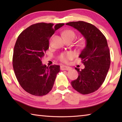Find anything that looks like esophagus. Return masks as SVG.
I'll return each mask as SVG.
<instances>
[{
    "instance_id": "34e87169",
    "label": "esophagus",
    "mask_w": 122,
    "mask_h": 122,
    "mask_svg": "<svg viewBox=\"0 0 122 122\" xmlns=\"http://www.w3.org/2000/svg\"><path fill=\"white\" fill-rule=\"evenodd\" d=\"M61 70H66V71H70V70L71 69V68L70 67H68V66H61Z\"/></svg>"
}]
</instances>
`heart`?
I'll return each instance as SVG.
<instances>
[{
	"instance_id": "heart-1",
	"label": "heart",
	"mask_w": 122,
	"mask_h": 122,
	"mask_svg": "<svg viewBox=\"0 0 122 122\" xmlns=\"http://www.w3.org/2000/svg\"><path fill=\"white\" fill-rule=\"evenodd\" d=\"M62 36L64 39H71L72 40L75 38V33L73 30H66L62 33ZM82 43L80 44V45H82ZM73 57V54L71 52L63 53L61 54L60 56V59L61 61L63 62L67 63L69 61V60H71L72 57Z\"/></svg>"
}]
</instances>
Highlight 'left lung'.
<instances>
[{"mask_svg":"<svg viewBox=\"0 0 122 122\" xmlns=\"http://www.w3.org/2000/svg\"><path fill=\"white\" fill-rule=\"evenodd\" d=\"M78 30L84 36L86 46L79 57L85 66L77 78L71 82L74 89L83 95L95 92L104 82L110 68V55L106 37L93 25L78 21L66 24Z\"/></svg>","mask_w":122,"mask_h":122,"instance_id":"obj_1","label":"left lung"}]
</instances>
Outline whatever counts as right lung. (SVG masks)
Wrapping results in <instances>:
<instances>
[{
    "label": "right lung",
    "mask_w": 122,
    "mask_h": 122,
    "mask_svg": "<svg viewBox=\"0 0 122 122\" xmlns=\"http://www.w3.org/2000/svg\"><path fill=\"white\" fill-rule=\"evenodd\" d=\"M64 25L33 24L18 37L14 47L13 67L20 85L30 94L44 96L53 88L60 67L55 65L47 67L41 59L49 48V39Z\"/></svg>",
    "instance_id": "right-lung-1"
}]
</instances>
